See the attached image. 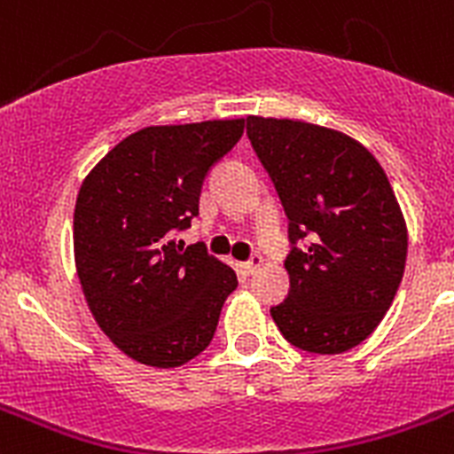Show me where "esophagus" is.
Instances as JSON below:
<instances>
[{
	"label": "esophagus",
	"mask_w": 454,
	"mask_h": 454,
	"mask_svg": "<svg viewBox=\"0 0 454 454\" xmlns=\"http://www.w3.org/2000/svg\"><path fill=\"white\" fill-rule=\"evenodd\" d=\"M262 266H263V256L259 254V252H256V254H252L250 259H247V262L243 263V270H246L247 275H252V272H256Z\"/></svg>",
	"instance_id": "1"
}]
</instances>
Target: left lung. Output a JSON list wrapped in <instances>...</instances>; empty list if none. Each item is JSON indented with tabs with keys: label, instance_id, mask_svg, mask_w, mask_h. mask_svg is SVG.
<instances>
[{
	"label": "left lung",
	"instance_id": "1",
	"mask_svg": "<svg viewBox=\"0 0 454 454\" xmlns=\"http://www.w3.org/2000/svg\"><path fill=\"white\" fill-rule=\"evenodd\" d=\"M247 138L288 215L291 291L272 320L300 350L359 346L391 307L407 262V227L382 166L318 124L250 115Z\"/></svg>",
	"mask_w": 454,
	"mask_h": 454
}]
</instances>
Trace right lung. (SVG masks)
<instances>
[{
    "label": "right lung",
    "mask_w": 454,
    "mask_h": 454,
    "mask_svg": "<svg viewBox=\"0 0 454 454\" xmlns=\"http://www.w3.org/2000/svg\"><path fill=\"white\" fill-rule=\"evenodd\" d=\"M243 127L246 120L145 127L83 179L74 207L79 282L104 334L136 362H191L239 286L204 243L184 247L175 236L200 214L204 179Z\"/></svg>",
    "instance_id": "obj_1"
}]
</instances>
